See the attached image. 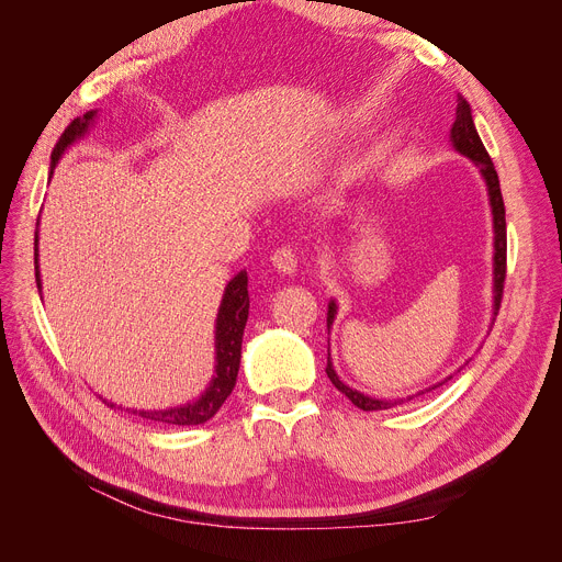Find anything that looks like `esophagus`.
Returning <instances> with one entry per match:
<instances>
[{
	"mask_svg": "<svg viewBox=\"0 0 562 562\" xmlns=\"http://www.w3.org/2000/svg\"><path fill=\"white\" fill-rule=\"evenodd\" d=\"M271 265L279 271V274H295L297 271V252L291 246H283L271 255Z\"/></svg>",
	"mask_w": 562,
	"mask_h": 562,
	"instance_id": "obj_1",
	"label": "esophagus"
}]
</instances>
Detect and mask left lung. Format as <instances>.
I'll return each instance as SVG.
<instances>
[{
  "label": "left lung",
  "instance_id": "8db88e82",
  "mask_svg": "<svg viewBox=\"0 0 562 562\" xmlns=\"http://www.w3.org/2000/svg\"><path fill=\"white\" fill-rule=\"evenodd\" d=\"M450 138H452V145H454L457 151H462L464 157H469L475 166H479V171H481V176H483V180L487 184V196H490V209H492V225H495V314H497L499 312V304H502V295H504V279H506V217H504L506 211H504V199H502L499 178H497V171H495V164H492L487 149H485V145L481 140V135H479V131H475V126H473L471 108H469V103H467L462 95H459V100H457V116H454V124H452V131H450ZM335 314H337V304L330 302L328 304V330L333 326ZM464 366H469V361ZM462 368H459V370H462ZM326 372H328L330 382L335 384V389L342 391V394L356 407H361V411H386V407H394V405L405 401V398L380 401V398L366 396V394H361V391L347 386L342 380L337 378V372H335V368L330 363V351H328ZM450 378H446L443 382L429 386L427 391H431L436 386H443ZM427 391H419V394H427ZM411 398L413 396H407V401H411Z\"/></svg>",
  "mask_w": 562,
  "mask_h": 562
}]
</instances>
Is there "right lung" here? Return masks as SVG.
Masks as SVG:
<instances>
[{
  "instance_id": "1",
  "label": "right lung",
  "mask_w": 562,
  "mask_h": 562,
  "mask_svg": "<svg viewBox=\"0 0 562 562\" xmlns=\"http://www.w3.org/2000/svg\"><path fill=\"white\" fill-rule=\"evenodd\" d=\"M95 119V110L87 112L83 116H77L75 122L63 131L58 138L54 151H50V173L63 157V151L70 147L75 140H79L83 133L89 131L91 122ZM40 252H37V234H35V277H37V288H42L40 281ZM248 274L246 271H239L227 288L223 302H220L217 310V321H215V375L211 380V386L203 391V394L194 401L180 407H171V411H131L126 407V413L140 415L151 422H161V424H178V427H194V424L209 422L227 396L232 394V389L236 384V375H239V363H241V342H244V328L248 321ZM108 403V401H105ZM114 407V403H108Z\"/></svg>"
}]
</instances>
